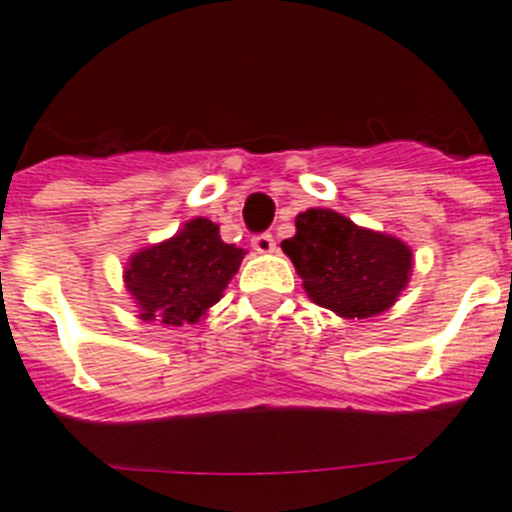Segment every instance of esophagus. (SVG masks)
<instances>
[{
    "label": "esophagus",
    "mask_w": 512,
    "mask_h": 512,
    "mask_svg": "<svg viewBox=\"0 0 512 512\" xmlns=\"http://www.w3.org/2000/svg\"><path fill=\"white\" fill-rule=\"evenodd\" d=\"M252 247H255L260 255H270V252H275L273 234H257V237L252 239Z\"/></svg>",
    "instance_id": "esophagus-1"
}]
</instances>
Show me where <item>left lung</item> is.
<instances>
[{"label": "left lung", "mask_w": 512, "mask_h": 512, "mask_svg": "<svg viewBox=\"0 0 512 512\" xmlns=\"http://www.w3.org/2000/svg\"><path fill=\"white\" fill-rule=\"evenodd\" d=\"M316 306L342 319L388 311L408 285L411 247L390 234L357 227L331 209L296 216V234L280 242Z\"/></svg>", "instance_id": "obj_1"}]
</instances>
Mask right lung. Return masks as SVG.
Segmentation results:
<instances>
[{"instance_id":"right-lung-1","label":"right lung","mask_w":512,"mask_h":512,"mask_svg":"<svg viewBox=\"0 0 512 512\" xmlns=\"http://www.w3.org/2000/svg\"><path fill=\"white\" fill-rule=\"evenodd\" d=\"M242 257L245 250L227 245L214 222L196 216L176 237L135 252L124 270V285L142 321L196 324L219 303Z\"/></svg>"}]
</instances>
